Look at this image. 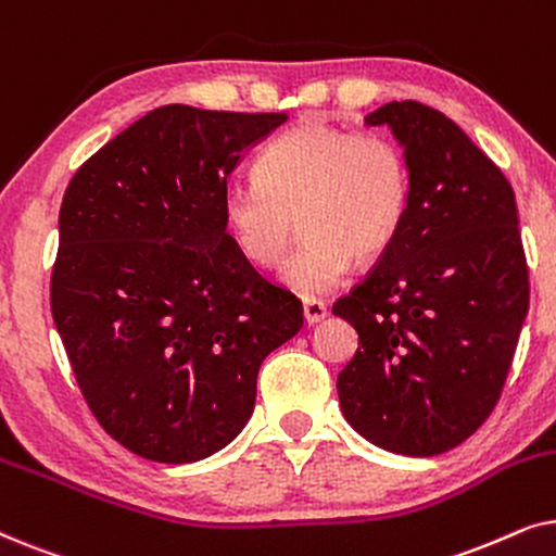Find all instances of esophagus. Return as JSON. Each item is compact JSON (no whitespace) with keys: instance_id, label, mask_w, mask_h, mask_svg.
Instances as JSON below:
<instances>
[{"instance_id":"obj_1","label":"esophagus","mask_w":556,"mask_h":556,"mask_svg":"<svg viewBox=\"0 0 556 556\" xmlns=\"http://www.w3.org/2000/svg\"><path fill=\"white\" fill-rule=\"evenodd\" d=\"M326 318V306L321 301H303V321L306 326H316Z\"/></svg>"}]
</instances>
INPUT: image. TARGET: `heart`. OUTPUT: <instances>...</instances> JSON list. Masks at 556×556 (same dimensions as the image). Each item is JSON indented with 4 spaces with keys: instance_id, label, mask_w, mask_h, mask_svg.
Masks as SVG:
<instances>
[{
    "instance_id": "heart-1",
    "label": "heart",
    "mask_w": 556,
    "mask_h": 556,
    "mask_svg": "<svg viewBox=\"0 0 556 556\" xmlns=\"http://www.w3.org/2000/svg\"><path fill=\"white\" fill-rule=\"evenodd\" d=\"M407 204L409 172L397 143L306 118L261 151L255 181L225 189L223 217L250 263L276 268L301 215L308 235L280 278L311 299L337 288L356 257L384 255L402 230Z\"/></svg>"
}]
</instances>
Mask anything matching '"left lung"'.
<instances>
[{"instance_id":"left-lung-1","label":"left lung","mask_w":556,"mask_h":556,"mask_svg":"<svg viewBox=\"0 0 556 556\" xmlns=\"http://www.w3.org/2000/svg\"><path fill=\"white\" fill-rule=\"evenodd\" d=\"M364 121L405 149L409 204L375 270L333 303L359 333L339 402L369 443L428 458L473 435L504 390L529 311L516 197L445 113L392 101Z\"/></svg>"}]
</instances>
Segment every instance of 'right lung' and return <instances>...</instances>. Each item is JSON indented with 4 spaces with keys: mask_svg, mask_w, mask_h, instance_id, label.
Wrapping results in <instances>:
<instances>
[{
    "mask_svg": "<svg viewBox=\"0 0 556 556\" xmlns=\"http://www.w3.org/2000/svg\"><path fill=\"white\" fill-rule=\"evenodd\" d=\"M286 118L162 105L65 189L52 318L90 413L141 458L223 451L253 415L263 359L303 326L223 217L227 177Z\"/></svg>",
    "mask_w": 556,
    "mask_h": 556,
    "instance_id": "add662e5",
    "label": "right lung"
}]
</instances>
